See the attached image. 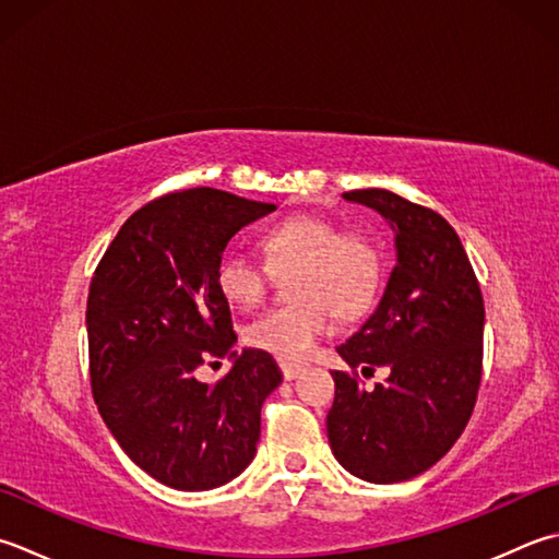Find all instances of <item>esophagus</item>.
I'll list each match as a JSON object with an SVG mask.
<instances>
[{"label":"esophagus","instance_id":"obj_1","mask_svg":"<svg viewBox=\"0 0 559 559\" xmlns=\"http://www.w3.org/2000/svg\"><path fill=\"white\" fill-rule=\"evenodd\" d=\"M281 370H283V378L286 380H295L298 378L302 370H305V366H298V364H286V360H283L281 364Z\"/></svg>","mask_w":559,"mask_h":559}]
</instances>
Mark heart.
I'll return each instance as SVG.
<instances>
[{"instance_id":"1","label":"heart","mask_w":559,"mask_h":559,"mask_svg":"<svg viewBox=\"0 0 559 559\" xmlns=\"http://www.w3.org/2000/svg\"><path fill=\"white\" fill-rule=\"evenodd\" d=\"M264 264L227 249L217 259L215 286L233 308L257 310L273 276H290V305L247 326V344L281 360L308 358L332 332L334 314L352 320L373 305L382 261L373 239L317 215H293L259 237Z\"/></svg>"}]
</instances>
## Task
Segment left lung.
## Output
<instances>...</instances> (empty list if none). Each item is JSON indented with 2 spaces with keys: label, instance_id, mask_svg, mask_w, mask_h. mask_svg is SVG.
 <instances>
[{
  "label": "left lung",
  "instance_id": "obj_1",
  "mask_svg": "<svg viewBox=\"0 0 559 559\" xmlns=\"http://www.w3.org/2000/svg\"><path fill=\"white\" fill-rule=\"evenodd\" d=\"M395 233L397 264L366 324L336 348L326 414L332 453L376 485L404 483L436 465L461 439L483 380L485 302L461 237L431 207L385 189L344 193ZM389 378L366 391L357 368Z\"/></svg>",
  "mask_w": 559,
  "mask_h": 559
}]
</instances>
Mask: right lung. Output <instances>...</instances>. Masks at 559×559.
I'll use <instances>...</instances> for the list:
<instances>
[{
    "label": "right lung",
    "mask_w": 559,
    "mask_h": 559,
    "mask_svg": "<svg viewBox=\"0 0 559 559\" xmlns=\"http://www.w3.org/2000/svg\"><path fill=\"white\" fill-rule=\"evenodd\" d=\"M271 211L207 186L167 193L128 217L94 271V402L130 461L167 487L215 489L254 461L261 404L283 376L271 354L235 352L215 266L233 235ZM225 355V379L194 380L195 367Z\"/></svg>",
    "instance_id": "1"
}]
</instances>
